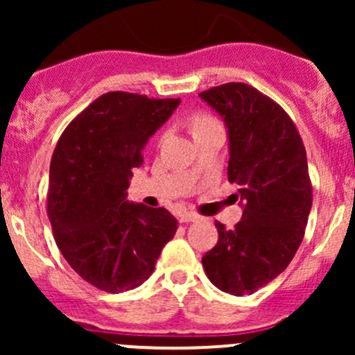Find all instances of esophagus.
Instances as JSON below:
<instances>
[{
    "mask_svg": "<svg viewBox=\"0 0 355 355\" xmlns=\"http://www.w3.org/2000/svg\"><path fill=\"white\" fill-rule=\"evenodd\" d=\"M199 216L196 213H191V211H185V213H182L180 216H178V221L180 223H191V221H198Z\"/></svg>",
    "mask_w": 355,
    "mask_h": 355,
    "instance_id": "34e87169",
    "label": "esophagus"
}]
</instances>
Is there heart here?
Listing matches in <instances>:
<instances>
[{
	"mask_svg": "<svg viewBox=\"0 0 355 355\" xmlns=\"http://www.w3.org/2000/svg\"><path fill=\"white\" fill-rule=\"evenodd\" d=\"M214 123H218V121L206 113H196V114H192V118H191V127H192V132H194V134L198 130H202V128L211 127V125H214ZM163 139H164V134H161L159 142L163 141Z\"/></svg>",
	"mask_w": 355,
	"mask_h": 355,
	"instance_id": "heart-1",
	"label": "heart"
}]
</instances>
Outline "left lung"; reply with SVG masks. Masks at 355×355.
<instances>
[{
	"mask_svg": "<svg viewBox=\"0 0 355 355\" xmlns=\"http://www.w3.org/2000/svg\"><path fill=\"white\" fill-rule=\"evenodd\" d=\"M199 96L225 118L228 182L244 202L232 230L216 221L218 244L202 266L214 287L250 295L288 266L304 239L313 206L306 148L285 110L249 84L228 82Z\"/></svg>",
	"mask_w": 355,
	"mask_h": 355,
	"instance_id": "obj_1",
	"label": "left lung"
}]
</instances>
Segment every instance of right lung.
<instances>
[{
	"instance_id": "1",
	"label": "right lung",
	"mask_w": 355,
	"mask_h": 355,
	"mask_svg": "<svg viewBox=\"0 0 355 355\" xmlns=\"http://www.w3.org/2000/svg\"><path fill=\"white\" fill-rule=\"evenodd\" d=\"M180 99L113 91L63 130L49 166L48 218L71 270L110 293L144 284L178 221L164 207L127 199L142 148Z\"/></svg>"
}]
</instances>
